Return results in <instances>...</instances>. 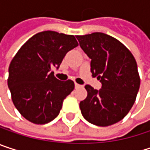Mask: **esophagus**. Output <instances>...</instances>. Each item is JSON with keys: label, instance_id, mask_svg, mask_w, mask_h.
I'll use <instances>...</instances> for the list:
<instances>
[{"label": "esophagus", "instance_id": "34e87169", "mask_svg": "<svg viewBox=\"0 0 150 150\" xmlns=\"http://www.w3.org/2000/svg\"><path fill=\"white\" fill-rule=\"evenodd\" d=\"M75 88H81V85H80V84H78V83H75Z\"/></svg>", "mask_w": 150, "mask_h": 150}]
</instances>
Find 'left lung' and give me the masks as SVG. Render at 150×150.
<instances>
[{
	"mask_svg": "<svg viewBox=\"0 0 150 150\" xmlns=\"http://www.w3.org/2000/svg\"><path fill=\"white\" fill-rule=\"evenodd\" d=\"M82 50L91 59L92 76L100 90L90 85L80 103L83 117L92 124L107 127L122 120L134 105L141 79L132 53L117 39L103 33L76 35Z\"/></svg>",
	"mask_w": 150,
	"mask_h": 150,
	"instance_id": "left-lung-1",
	"label": "left lung"
}]
</instances>
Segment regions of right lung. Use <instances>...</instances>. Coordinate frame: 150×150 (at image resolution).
Here are the masks:
<instances>
[{
  "label": "right lung",
  "mask_w": 150,
  "mask_h": 150,
  "mask_svg": "<svg viewBox=\"0 0 150 150\" xmlns=\"http://www.w3.org/2000/svg\"><path fill=\"white\" fill-rule=\"evenodd\" d=\"M77 46L74 35L43 31L18 50L8 68V86L13 103L25 119L45 124L59 115L75 83L59 81L51 70L58 69L66 54Z\"/></svg>",
  "instance_id": "add662e5"
}]
</instances>
